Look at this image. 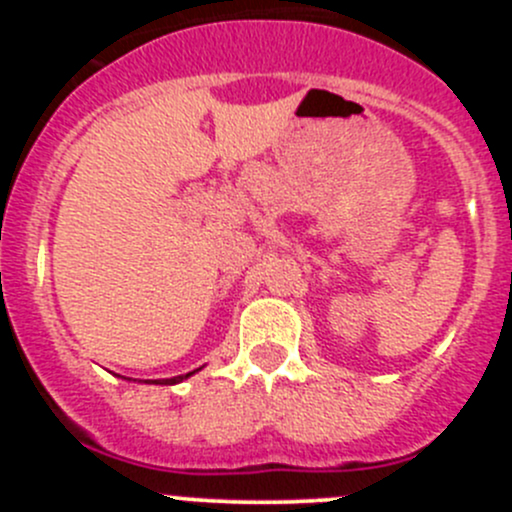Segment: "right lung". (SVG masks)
I'll return each instance as SVG.
<instances>
[{"mask_svg":"<svg viewBox=\"0 0 512 512\" xmlns=\"http://www.w3.org/2000/svg\"><path fill=\"white\" fill-rule=\"evenodd\" d=\"M198 371V369H195ZM195 371H190V374H180V376H173V379H153L156 381V384H178V381H183V379H188V376H193Z\"/></svg>","mask_w":512,"mask_h":512,"instance_id":"obj_1","label":"right lung"}]
</instances>
